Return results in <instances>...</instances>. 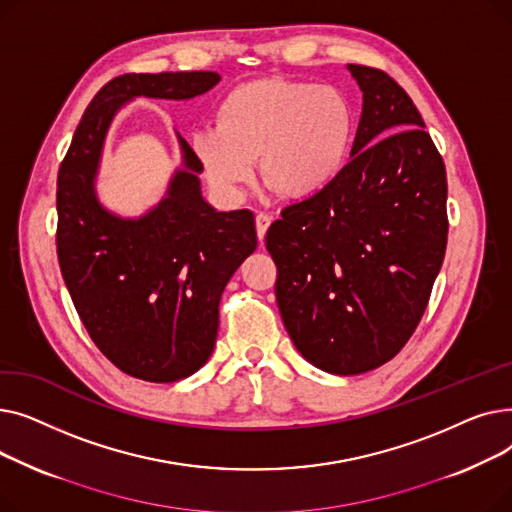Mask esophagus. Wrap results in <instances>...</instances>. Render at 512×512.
<instances>
[{
  "mask_svg": "<svg viewBox=\"0 0 512 512\" xmlns=\"http://www.w3.org/2000/svg\"><path fill=\"white\" fill-rule=\"evenodd\" d=\"M272 215H267V213H257L255 215V226H257V236H259V242H263V238H265V232H267V228H270V224H272Z\"/></svg>",
  "mask_w": 512,
  "mask_h": 512,
  "instance_id": "34e87169",
  "label": "esophagus"
}]
</instances>
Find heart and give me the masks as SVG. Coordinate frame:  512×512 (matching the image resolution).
Returning <instances> with one entry per match:
<instances>
[{
	"label": "heart",
	"instance_id": "heart-1",
	"mask_svg": "<svg viewBox=\"0 0 512 512\" xmlns=\"http://www.w3.org/2000/svg\"><path fill=\"white\" fill-rule=\"evenodd\" d=\"M355 132V112L332 85L284 76L253 78L230 89L199 128L191 149L218 197L240 199L253 176L284 199L319 195L342 172Z\"/></svg>",
	"mask_w": 512,
	"mask_h": 512
}]
</instances>
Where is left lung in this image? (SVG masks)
<instances>
[{"label": "left lung", "mask_w": 512, "mask_h": 512, "mask_svg": "<svg viewBox=\"0 0 512 512\" xmlns=\"http://www.w3.org/2000/svg\"><path fill=\"white\" fill-rule=\"evenodd\" d=\"M363 91L351 161L315 197L282 209L265 234L276 301L297 351L357 375L413 336L448 238L446 168L407 91L348 64Z\"/></svg>", "instance_id": "8db88e82"}]
</instances>
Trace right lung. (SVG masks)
<instances>
[{"label":"right lung","instance_id":"1","mask_svg":"<svg viewBox=\"0 0 512 512\" xmlns=\"http://www.w3.org/2000/svg\"><path fill=\"white\" fill-rule=\"evenodd\" d=\"M218 72L122 74L89 103L58 172V261L72 303L99 351L155 384L193 375L213 353L222 292L257 247L249 209L215 211L201 168L180 134L182 168L141 218L107 211L97 197L105 134L134 97L193 99Z\"/></svg>","mask_w":512,"mask_h":512}]
</instances>
